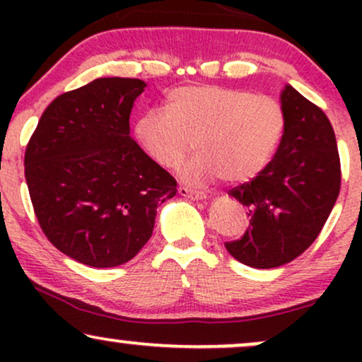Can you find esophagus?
Returning a JSON list of instances; mask_svg holds the SVG:
<instances>
[{"instance_id":"1","label":"esophagus","mask_w":362,"mask_h":362,"mask_svg":"<svg viewBox=\"0 0 362 362\" xmlns=\"http://www.w3.org/2000/svg\"><path fill=\"white\" fill-rule=\"evenodd\" d=\"M178 194L184 195V197L192 199V201H202V199L207 197L204 192H199V190L189 189V187H180V189H178Z\"/></svg>"}]
</instances>
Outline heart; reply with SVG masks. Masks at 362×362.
I'll use <instances>...</instances> for the list:
<instances>
[{"label": "heart", "mask_w": 362, "mask_h": 362, "mask_svg": "<svg viewBox=\"0 0 362 362\" xmlns=\"http://www.w3.org/2000/svg\"><path fill=\"white\" fill-rule=\"evenodd\" d=\"M167 109L144 112L136 122V139L165 168H177L194 141L199 153L182 168V177L192 184L259 175L286 126L276 98L228 86H182L168 95Z\"/></svg>", "instance_id": "obj_1"}]
</instances>
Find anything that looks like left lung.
Returning a JSON list of instances; mask_svg holds the SVG:
<instances>
[{
  "label": "left lung",
  "instance_id": "1",
  "mask_svg": "<svg viewBox=\"0 0 362 362\" xmlns=\"http://www.w3.org/2000/svg\"><path fill=\"white\" fill-rule=\"evenodd\" d=\"M286 126L272 161L255 178L231 189L247 207L248 230L224 247L255 269H274L301 255L317 240L340 190L335 132L320 107L286 85Z\"/></svg>",
  "mask_w": 362,
  "mask_h": 362
}]
</instances>
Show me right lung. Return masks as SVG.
I'll return each mask as SVG.
<instances>
[{"label":"right lung","instance_id":"add662e5","mask_svg":"<svg viewBox=\"0 0 362 362\" xmlns=\"http://www.w3.org/2000/svg\"><path fill=\"white\" fill-rule=\"evenodd\" d=\"M138 78H98L54 98L25 149L37 221L57 250L90 267L126 264L151 238L177 180L129 136Z\"/></svg>","mask_w":362,"mask_h":362}]
</instances>
